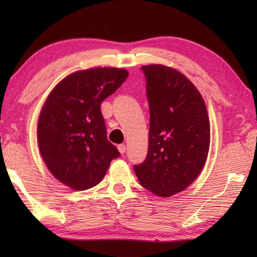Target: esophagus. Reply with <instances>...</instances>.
<instances>
[{
  "label": "esophagus",
  "instance_id": "esophagus-1",
  "mask_svg": "<svg viewBox=\"0 0 257 257\" xmlns=\"http://www.w3.org/2000/svg\"><path fill=\"white\" fill-rule=\"evenodd\" d=\"M117 148H118L119 152H120V154H121V155H123L124 152H125V145H123V144H121V145H118Z\"/></svg>",
  "mask_w": 257,
  "mask_h": 257
}]
</instances>
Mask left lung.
Here are the masks:
<instances>
[{"instance_id": "left-lung-1", "label": "left lung", "mask_w": 257, "mask_h": 257, "mask_svg": "<svg viewBox=\"0 0 257 257\" xmlns=\"http://www.w3.org/2000/svg\"><path fill=\"white\" fill-rule=\"evenodd\" d=\"M150 110L146 160L135 166L140 184L159 196L181 192L198 178L210 148V122L203 98L177 69L141 67Z\"/></svg>"}]
</instances>
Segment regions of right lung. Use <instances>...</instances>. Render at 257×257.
<instances>
[{"label":"right lung","instance_id":"1","mask_svg":"<svg viewBox=\"0 0 257 257\" xmlns=\"http://www.w3.org/2000/svg\"><path fill=\"white\" fill-rule=\"evenodd\" d=\"M128 75L121 68L78 70L48 95L38 118V148L48 170L70 189L95 187L120 156L107 139L100 105Z\"/></svg>","mask_w":257,"mask_h":257}]
</instances>
